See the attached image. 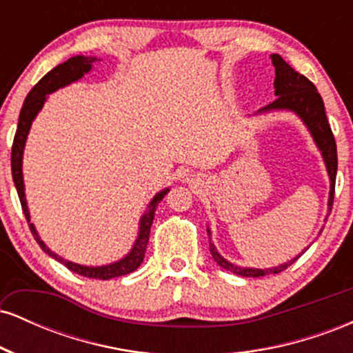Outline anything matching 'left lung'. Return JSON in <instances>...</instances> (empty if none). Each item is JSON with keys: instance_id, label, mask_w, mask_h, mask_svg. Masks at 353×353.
I'll use <instances>...</instances> for the list:
<instances>
[{"instance_id": "8db88e82", "label": "left lung", "mask_w": 353, "mask_h": 353, "mask_svg": "<svg viewBox=\"0 0 353 353\" xmlns=\"http://www.w3.org/2000/svg\"><path fill=\"white\" fill-rule=\"evenodd\" d=\"M272 64L275 68V79H274V89L277 99L274 103L267 104L262 109H259L255 114H267V112L274 111H287L292 112L302 121L303 125L307 128V131L310 132L312 139H314L315 145L322 154V159L325 163L327 174H329L330 179V192H329V202H327V217H329L332 204H334V192H335V176H337V145H335L334 134H332V129L329 121H327L325 114V106H323V101L320 98L317 88L310 83L305 76L301 74L290 68L289 64L283 61L279 54H270ZM322 232V230H320ZM208 234L210 239V229L208 228ZM210 254H212L214 261L217 262L222 269L229 270L242 277H264L267 274H279L282 270H285L290 264H294L301 255L305 252L307 249H303L297 257L290 259V261L283 262L281 265L269 267V269H255V267H241L229 262L228 259L222 257L219 254V250L214 245V242H209Z\"/></svg>"}]
</instances>
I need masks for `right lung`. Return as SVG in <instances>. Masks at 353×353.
Segmentation results:
<instances>
[{
    "label": "right lung",
    "instance_id": "obj_1",
    "mask_svg": "<svg viewBox=\"0 0 353 353\" xmlns=\"http://www.w3.org/2000/svg\"><path fill=\"white\" fill-rule=\"evenodd\" d=\"M99 61L94 56H72L64 63L58 64L56 68L48 72L46 76H43L39 79V83L31 89L30 94L26 96L24 99L21 112H19V119H18V129H16L14 134V141H13V149H11V172H13V181L16 185V190H18L19 201H21V208L24 212V217H26L28 224H30L31 232L38 242L39 247L46 252L50 257L56 259V261L61 262L71 270V272L83 275V277H89V279H101V281H109V279L114 277H121V275L131 274L132 270H136L137 267L143 264L144 261V252L145 247H148L149 242V232H151V225L154 221V212H156L157 204L164 199L165 194L169 192V188H165L163 190L156 194L152 197L151 202L148 204V209L144 210V214L139 219V230H137V237L132 244L131 250L121 257L119 261L111 262V264L106 265H81L76 264V262L66 261L61 255L48 247L39 237L38 230H36L34 224L31 222V216H30V209H28V202H26V194H24V179H23V154H24V145H26V139L28 134H30V129L33 121L36 119V116L39 114L44 103L48 101V96L51 92L58 91V89L70 86L71 83H76L83 78L84 74H88L89 71L92 70V64Z\"/></svg>",
    "mask_w": 353,
    "mask_h": 353
}]
</instances>
